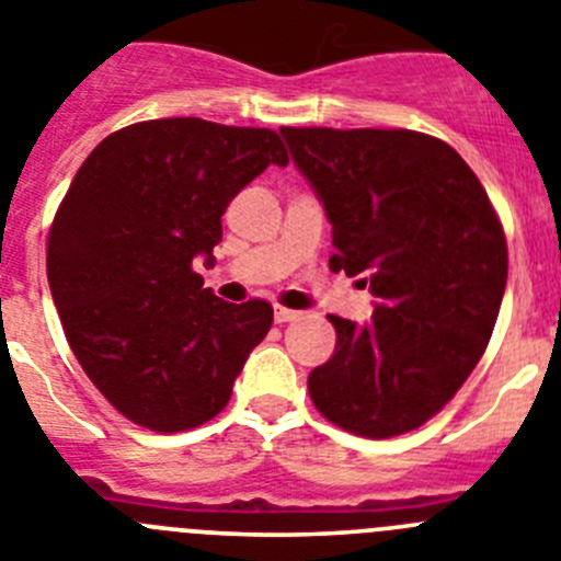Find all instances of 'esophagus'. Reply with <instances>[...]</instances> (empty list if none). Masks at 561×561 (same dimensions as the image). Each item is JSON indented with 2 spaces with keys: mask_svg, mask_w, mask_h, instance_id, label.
Masks as SVG:
<instances>
[{
  "mask_svg": "<svg viewBox=\"0 0 561 561\" xmlns=\"http://www.w3.org/2000/svg\"><path fill=\"white\" fill-rule=\"evenodd\" d=\"M274 318H276V324H287V321H296V318H299V312L287 310V307H276Z\"/></svg>",
  "mask_w": 561,
  "mask_h": 561,
  "instance_id": "1",
  "label": "esophagus"
}]
</instances>
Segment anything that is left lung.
<instances>
[{
  "mask_svg": "<svg viewBox=\"0 0 561 561\" xmlns=\"http://www.w3.org/2000/svg\"><path fill=\"white\" fill-rule=\"evenodd\" d=\"M332 224L330 268L366 274L377 299L357 327L330 316L335 352L312 368L316 408L343 431H416L478 366L508 276L503 226L447 142L405 128H282Z\"/></svg>",
  "mask_w": 561,
  "mask_h": 561,
  "instance_id": "1",
  "label": "left lung"
}]
</instances>
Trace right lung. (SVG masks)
Instances as JSON below:
<instances>
[{
	"label": "right lung",
	"mask_w": 561,
	"mask_h": 561,
	"mask_svg": "<svg viewBox=\"0 0 561 561\" xmlns=\"http://www.w3.org/2000/svg\"><path fill=\"white\" fill-rule=\"evenodd\" d=\"M268 164L279 134L198 117L136 123L80 164L55 211L47 279L75 357L111 405L159 433L218 416L274 307L204 287L220 215Z\"/></svg>",
	"instance_id": "add662e5"
}]
</instances>
